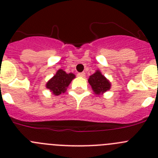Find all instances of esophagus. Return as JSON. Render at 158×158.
I'll return each mask as SVG.
<instances>
[{
  "instance_id": "34e87169",
  "label": "esophagus",
  "mask_w": 158,
  "mask_h": 158,
  "mask_svg": "<svg viewBox=\"0 0 158 158\" xmlns=\"http://www.w3.org/2000/svg\"><path fill=\"white\" fill-rule=\"evenodd\" d=\"M78 77H84L85 76V73H78V74H77Z\"/></svg>"
}]
</instances>
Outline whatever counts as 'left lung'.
I'll return each instance as SVG.
<instances>
[{
  "label": "left lung",
  "instance_id": "1",
  "mask_svg": "<svg viewBox=\"0 0 158 158\" xmlns=\"http://www.w3.org/2000/svg\"><path fill=\"white\" fill-rule=\"evenodd\" d=\"M88 81L96 95H103L111 89V82L102 74L99 69H97L93 75L89 76Z\"/></svg>",
  "mask_w": 158,
  "mask_h": 158
}]
</instances>
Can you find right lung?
<instances>
[{"label": "right lung", "mask_w": 158, "mask_h": 158, "mask_svg": "<svg viewBox=\"0 0 158 158\" xmlns=\"http://www.w3.org/2000/svg\"><path fill=\"white\" fill-rule=\"evenodd\" d=\"M75 77L76 76L72 73H67L63 69H60L57 71L54 76L47 82L46 88L50 89L54 96H58L66 91L67 88Z\"/></svg>", "instance_id": "add662e5"}]
</instances>
